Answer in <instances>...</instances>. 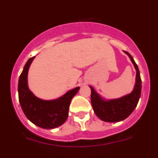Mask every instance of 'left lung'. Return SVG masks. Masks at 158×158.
I'll use <instances>...</instances> for the list:
<instances>
[{"label": "left lung", "instance_id": "1", "mask_svg": "<svg viewBox=\"0 0 158 158\" xmlns=\"http://www.w3.org/2000/svg\"><path fill=\"white\" fill-rule=\"evenodd\" d=\"M125 52L129 56L137 70L135 88L131 94L119 99L106 101L99 97L94 88L90 86L91 89L90 100L94 113L99 119L105 122L115 123L126 119L135 109L140 97L141 78L138 67L133 57L128 52L125 51Z\"/></svg>", "mask_w": 158, "mask_h": 158}]
</instances>
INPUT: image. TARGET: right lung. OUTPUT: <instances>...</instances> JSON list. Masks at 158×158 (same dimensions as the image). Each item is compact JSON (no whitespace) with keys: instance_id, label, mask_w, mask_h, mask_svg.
Wrapping results in <instances>:
<instances>
[{"instance_id":"add662e5","label":"right lung","mask_w":158,"mask_h":158,"mask_svg":"<svg viewBox=\"0 0 158 158\" xmlns=\"http://www.w3.org/2000/svg\"><path fill=\"white\" fill-rule=\"evenodd\" d=\"M34 58L28 59L20 75L18 87L20 104L27 118L35 126L45 129L56 128L68 119L70 101L80 88L70 90L56 100H42L35 97L27 86V73Z\"/></svg>"}]
</instances>
